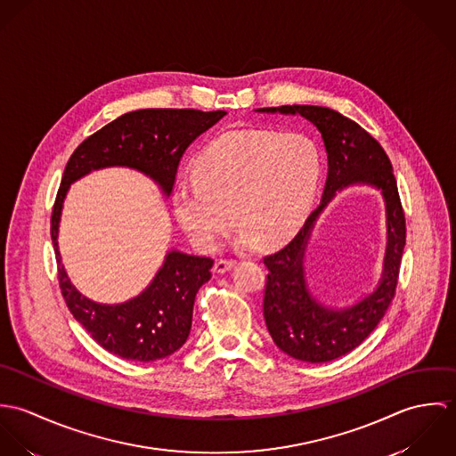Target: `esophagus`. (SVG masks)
Instances as JSON below:
<instances>
[{"label":"esophagus","instance_id":"34e87169","mask_svg":"<svg viewBox=\"0 0 456 456\" xmlns=\"http://www.w3.org/2000/svg\"><path fill=\"white\" fill-rule=\"evenodd\" d=\"M235 266V261L232 260H217L214 263V272L216 273H226Z\"/></svg>","mask_w":456,"mask_h":456}]
</instances>
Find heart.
<instances>
[{
	"instance_id": "b5f03b06",
	"label": "heart",
	"mask_w": 456,
	"mask_h": 456,
	"mask_svg": "<svg viewBox=\"0 0 456 456\" xmlns=\"http://www.w3.org/2000/svg\"><path fill=\"white\" fill-rule=\"evenodd\" d=\"M320 174V151L302 133L228 131L196 156L193 183L172 198L174 216L205 253L219 248L235 221L239 249L279 246L307 219Z\"/></svg>"
}]
</instances>
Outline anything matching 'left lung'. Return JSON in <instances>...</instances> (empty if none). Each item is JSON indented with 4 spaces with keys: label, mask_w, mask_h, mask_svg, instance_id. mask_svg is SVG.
I'll return each mask as SVG.
<instances>
[{
    "label": "left lung",
    "mask_w": 456,
    "mask_h": 456,
    "mask_svg": "<svg viewBox=\"0 0 456 456\" xmlns=\"http://www.w3.org/2000/svg\"><path fill=\"white\" fill-rule=\"evenodd\" d=\"M258 112L298 114L318 128L325 142L328 175L320 207L286 248L263 260L268 268L263 316L272 340L295 360L325 363L358 347L383 320L395 297L405 246V217L396 181L390 158L379 142L337 110L314 105H282L258 109ZM351 185H369L384 196L387 251L375 291L353 306L331 308L320 303L308 289L303 261L315 221L334 195Z\"/></svg>",
    "instance_id": "obj_1"
}]
</instances>
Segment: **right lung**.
<instances>
[{"label": "right lung", "instance_id": "obj_1", "mask_svg": "<svg viewBox=\"0 0 456 456\" xmlns=\"http://www.w3.org/2000/svg\"><path fill=\"white\" fill-rule=\"evenodd\" d=\"M224 116V110L193 109L128 112L86 138L66 163L51 219L60 288L73 318L112 354L154 362L181 349L190 337L196 293L210 279L214 261L172 249L142 293L121 304L94 302L71 284L61 261L58 235L66 193L94 170L125 167L147 175L170 196L184 151Z\"/></svg>", "mask_w": 456, "mask_h": 456}]
</instances>
